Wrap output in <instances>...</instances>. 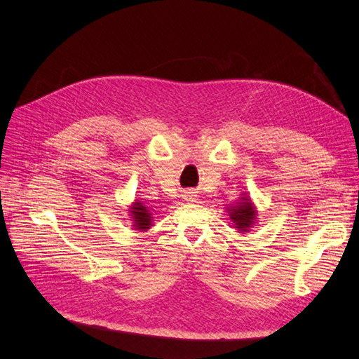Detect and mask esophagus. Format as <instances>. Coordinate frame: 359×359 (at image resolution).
<instances>
[{
    "label": "esophagus",
    "mask_w": 359,
    "mask_h": 359,
    "mask_svg": "<svg viewBox=\"0 0 359 359\" xmlns=\"http://www.w3.org/2000/svg\"><path fill=\"white\" fill-rule=\"evenodd\" d=\"M186 199H187V201H191V199H193V196H190V195H187V196H186Z\"/></svg>",
    "instance_id": "1"
}]
</instances>
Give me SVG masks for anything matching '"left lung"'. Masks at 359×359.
<instances>
[{
  "instance_id": "1",
  "label": "left lung",
  "mask_w": 359,
  "mask_h": 359,
  "mask_svg": "<svg viewBox=\"0 0 359 359\" xmlns=\"http://www.w3.org/2000/svg\"><path fill=\"white\" fill-rule=\"evenodd\" d=\"M226 210L229 219L234 222V228H237L240 232H248L255 224L257 210L248 196L240 198V202H234V205H231Z\"/></svg>"
}]
</instances>
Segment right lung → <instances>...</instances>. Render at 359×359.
<instances>
[{
    "instance_id": "right-lung-1",
    "label": "right lung",
    "mask_w": 359,
    "mask_h": 359,
    "mask_svg": "<svg viewBox=\"0 0 359 359\" xmlns=\"http://www.w3.org/2000/svg\"><path fill=\"white\" fill-rule=\"evenodd\" d=\"M131 219L134 222V228L137 231H147L152 226V212L151 210L144 205L143 202L140 201H135L133 205H131Z\"/></svg>"
}]
</instances>
